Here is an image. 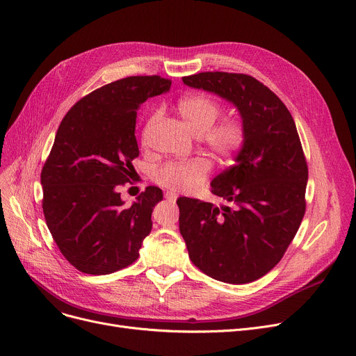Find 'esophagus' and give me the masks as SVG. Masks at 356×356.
<instances>
[{
  "mask_svg": "<svg viewBox=\"0 0 356 356\" xmlns=\"http://www.w3.org/2000/svg\"><path fill=\"white\" fill-rule=\"evenodd\" d=\"M177 194L175 193H172V191H166L165 193V198H168V200H177Z\"/></svg>",
  "mask_w": 356,
  "mask_h": 356,
  "instance_id": "1",
  "label": "esophagus"
}]
</instances>
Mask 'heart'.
<instances>
[{
    "label": "heart",
    "mask_w": 356,
    "mask_h": 356,
    "mask_svg": "<svg viewBox=\"0 0 356 356\" xmlns=\"http://www.w3.org/2000/svg\"><path fill=\"white\" fill-rule=\"evenodd\" d=\"M177 111L182 122L218 158H232L242 149L246 140V127L239 117L222 115V104L213 97L193 92L184 95L177 103ZM155 122V115L145 129L146 134ZM211 161L207 158H195L187 162H166L154 171V179L161 187L174 193H188L204 182L211 172Z\"/></svg>",
    "instance_id": "1"
}]
</instances>
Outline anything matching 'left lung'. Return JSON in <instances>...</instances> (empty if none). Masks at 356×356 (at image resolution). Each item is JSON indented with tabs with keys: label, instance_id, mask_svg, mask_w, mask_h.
<instances>
[{
	"label": "left lung",
	"instance_id": "left-lung-1",
	"mask_svg": "<svg viewBox=\"0 0 356 356\" xmlns=\"http://www.w3.org/2000/svg\"><path fill=\"white\" fill-rule=\"evenodd\" d=\"M182 81L230 101L246 140L236 163L211 181V193L227 206L178 198L179 232L200 270L217 281L248 284L281 261L306 213L309 168L294 118L250 75L201 72Z\"/></svg>",
	"mask_w": 356,
	"mask_h": 356
}]
</instances>
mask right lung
I'll use <instances>...</instances> for the list:
<instances>
[{"label":"right lung","instance_id":"right-lung-1","mask_svg":"<svg viewBox=\"0 0 356 356\" xmlns=\"http://www.w3.org/2000/svg\"><path fill=\"white\" fill-rule=\"evenodd\" d=\"M169 88L159 75L127 76L81 98L60 122L40 175L42 207L60 253L83 274L107 275L139 258L163 194L147 187L126 206L118 188L139 156L138 108Z\"/></svg>","mask_w":356,"mask_h":356}]
</instances>
